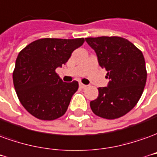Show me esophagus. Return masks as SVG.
<instances>
[{"label":"esophagus","mask_w":157,"mask_h":157,"mask_svg":"<svg viewBox=\"0 0 157 157\" xmlns=\"http://www.w3.org/2000/svg\"><path fill=\"white\" fill-rule=\"evenodd\" d=\"M79 87L82 88V89H85V88L87 87V85H85V84L80 83V84H79Z\"/></svg>","instance_id":"esophagus-1"}]
</instances>
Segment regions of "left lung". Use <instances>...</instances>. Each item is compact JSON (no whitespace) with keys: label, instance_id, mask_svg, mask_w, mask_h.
Wrapping results in <instances>:
<instances>
[{"label":"left lung","instance_id":"obj_1","mask_svg":"<svg viewBox=\"0 0 157 157\" xmlns=\"http://www.w3.org/2000/svg\"><path fill=\"white\" fill-rule=\"evenodd\" d=\"M99 65L107 72V87L98 88V97L90 101L95 115L116 119L134 108L144 91L147 73L141 51L126 39L117 36L86 38Z\"/></svg>","mask_w":157,"mask_h":157}]
</instances>
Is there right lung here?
<instances>
[{
    "label": "right lung",
    "mask_w": 157,
    "mask_h": 157,
    "mask_svg": "<svg viewBox=\"0 0 157 157\" xmlns=\"http://www.w3.org/2000/svg\"><path fill=\"white\" fill-rule=\"evenodd\" d=\"M84 42V38H45L19 52L13 73V84L21 104L31 115L50 121L65 114L78 83L63 82L56 69L65 64Z\"/></svg>",
    "instance_id": "obj_1"
}]
</instances>
